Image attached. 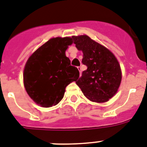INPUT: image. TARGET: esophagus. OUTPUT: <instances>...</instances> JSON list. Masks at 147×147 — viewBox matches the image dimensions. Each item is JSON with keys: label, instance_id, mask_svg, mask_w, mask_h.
Segmentation results:
<instances>
[{"label": "esophagus", "instance_id": "34e87169", "mask_svg": "<svg viewBox=\"0 0 147 147\" xmlns=\"http://www.w3.org/2000/svg\"><path fill=\"white\" fill-rule=\"evenodd\" d=\"M78 70H79V71H80V76L81 75V74H82V71H81V67H78Z\"/></svg>", "mask_w": 147, "mask_h": 147}]
</instances>
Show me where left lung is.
Here are the masks:
<instances>
[{"label":"left lung","instance_id":"obj_1","mask_svg":"<svg viewBox=\"0 0 147 147\" xmlns=\"http://www.w3.org/2000/svg\"><path fill=\"white\" fill-rule=\"evenodd\" d=\"M73 39L77 49L83 51L82 63L87 67L77 85L92 102L109 101L115 95L121 81L118 60L109 49L86 35L73 36Z\"/></svg>","mask_w":147,"mask_h":147}]
</instances>
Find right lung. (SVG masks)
Returning <instances> with one entry per match:
<instances>
[{
    "label": "right lung",
    "instance_id": "obj_1",
    "mask_svg": "<svg viewBox=\"0 0 147 147\" xmlns=\"http://www.w3.org/2000/svg\"><path fill=\"white\" fill-rule=\"evenodd\" d=\"M73 38H51L29 57L23 71V82L30 98L42 107L57 105L68 84L79 78L77 67L65 55Z\"/></svg>",
    "mask_w": 147,
    "mask_h": 147
}]
</instances>
